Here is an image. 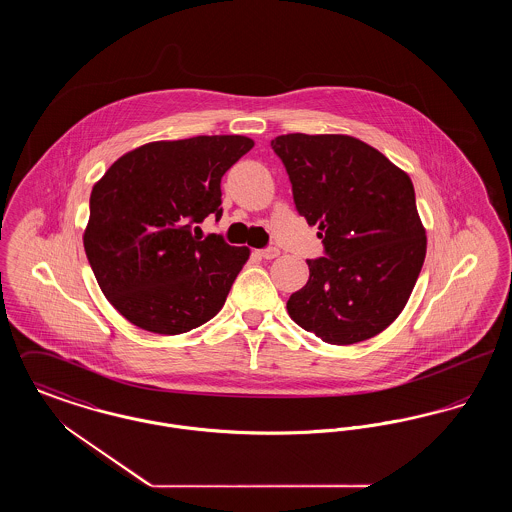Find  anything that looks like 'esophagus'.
I'll return each mask as SVG.
<instances>
[{
    "label": "esophagus",
    "instance_id": "1",
    "mask_svg": "<svg viewBox=\"0 0 512 512\" xmlns=\"http://www.w3.org/2000/svg\"><path fill=\"white\" fill-rule=\"evenodd\" d=\"M259 255H261L263 259H267V261H272V259H276V257L280 255V249H276V247H268V249H261V251H259Z\"/></svg>",
    "mask_w": 512,
    "mask_h": 512
}]
</instances>
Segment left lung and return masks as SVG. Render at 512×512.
Returning a JSON list of instances; mask_svg holds the SVG:
<instances>
[{
	"label": "left lung",
	"instance_id": "8db88e82",
	"mask_svg": "<svg viewBox=\"0 0 512 512\" xmlns=\"http://www.w3.org/2000/svg\"><path fill=\"white\" fill-rule=\"evenodd\" d=\"M293 201L317 224L326 257L288 299L295 324L332 345L384 332L405 309L426 257V228L409 174L345 134H286L270 142Z\"/></svg>",
	"mask_w": 512,
	"mask_h": 512
}]
</instances>
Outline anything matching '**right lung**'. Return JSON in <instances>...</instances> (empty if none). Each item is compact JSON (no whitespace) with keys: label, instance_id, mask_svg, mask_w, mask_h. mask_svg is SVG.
<instances>
[{"label":"right lung","instance_id":"add662e5","mask_svg":"<svg viewBox=\"0 0 512 512\" xmlns=\"http://www.w3.org/2000/svg\"><path fill=\"white\" fill-rule=\"evenodd\" d=\"M253 146L234 134L149 142L94 184L84 249L101 292L128 322L176 336L222 309L249 247L203 238L194 224L219 219L220 178Z\"/></svg>","mask_w":512,"mask_h":512}]
</instances>
